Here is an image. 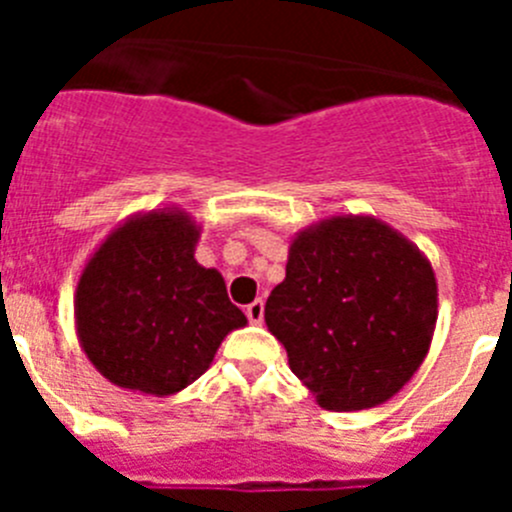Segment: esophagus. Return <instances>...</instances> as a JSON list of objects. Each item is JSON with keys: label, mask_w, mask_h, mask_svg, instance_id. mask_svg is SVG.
I'll return each mask as SVG.
<instances>
[{"label": "esophagus", "mask_w": 512, "mask_h": 512, "mask_svg": "<svg viewBox=\"0 0 512 512\" xmlns=\"http://www.w3.org/2000/svg\"><path fill=\"white\" fill-rule=\"evenodd\" d=\"M246 318H248V323H251V325L264 323V302H261V300L251 302V305L246 307Z\"/></svg>", "instance_id": "1"}]
</instances>
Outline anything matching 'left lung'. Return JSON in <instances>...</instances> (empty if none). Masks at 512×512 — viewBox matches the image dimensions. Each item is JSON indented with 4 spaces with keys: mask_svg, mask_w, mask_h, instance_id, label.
<instances>
[{
    "mask_svg": "<svg viewBox=\"0 0 512 512\" xmlns=\"http://www.w3.org/2000/svg\"><path fill=\"white\" fill-rule=\"evenodd\" d=\"M266 328L325 410L377 408L413 379L433 341L438 284L423 251L374 215H333L289 241Z\"/></svg>",
    "mask_w": 512,
    "mask_h": 512,
    "instance_id": "left-lung-1",
    "label": "left lung"
}]
</instances>
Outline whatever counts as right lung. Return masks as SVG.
Returning <instances> with one entry per match:
<instances>
[{"label": "right lung", "instance_id": "add662e5", "mask_svg": "<svg viewBox=\"0 0 512 512\" xmlns=\"http://www.w3.org/2000/svg\"><path fill=\"white\" fill-rule=\"evenodd\" d=\"M202 225L179 207L135 212L87 259L74 295L81 351L107 382L169 397L248 323L217 269L194 259Z\"/></svg>", "mask_w": 512, "mask_h": 512}]
</instances>
